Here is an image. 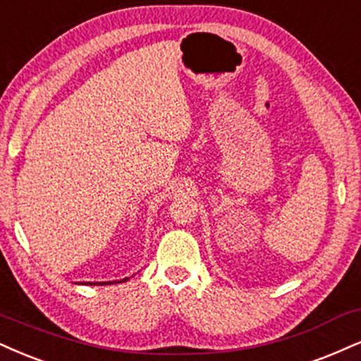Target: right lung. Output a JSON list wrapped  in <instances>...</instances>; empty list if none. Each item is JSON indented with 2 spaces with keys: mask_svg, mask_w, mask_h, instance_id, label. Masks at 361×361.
I'll list each match as a JSON object with an SVG mask.
<instances>
[{
  "mask_svg": "<svg viewBox=\"0 0 361 361\" xmlns=\"http://www.w3.org/2000/svg\"><path fill=\"white\" fill-rule=\"evenodd\" d=\"M127 279H128V278H126V279H122V281H112V283H123V281H127ZM112 283H110V281H109V283H106V281H105V283H87V284H90V286H92V284H112Z\"/></svg>",
  "mask_w": 361,
  "mask_h": 361,
  "instance_id": "right-lung-1",
  "label": "right lung"
}]
</instances>
